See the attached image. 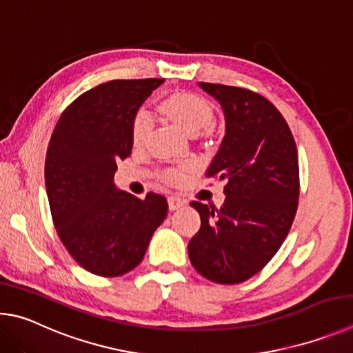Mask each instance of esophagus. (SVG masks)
I'll list each match as a JSON object with an SVG mask.
<instances>
[{
	"mask_svg": "<svg viewBox=\"0 0 353 353\" xmlns=\"http://www.w3.org/2000/svg\"><path fill=\"white\" fill-rule=\"evenodd\" d=\"M167 203H169L170 211H176V209H180L181 206H184V200H181L180 196H175V195L169 196V200H167Z\"/></svg>",
	"mask_w": 353,
	"mask_h": 353,
	"instance_id": "esophagus-1",
	"label": "esophagus"
}]
</instances>
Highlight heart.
<instances>
[{"label":"heart","instance_id":"heart-1","mask_svg":"<svg viewBox=\"0 0 353 353\" xmlns=\"http://www.w3.org/2000/svg\"><path fill=\"white\" fill-rule=\"evenodd\" d=\"M164 113L170 121L190 136L199 134L201 130L211 127L215 119L214 110L205 99L194 92H175L161 103ZM150 130V117L145 111H138L132 122V141L134 145H141ZM183 172L167 169L163 172V180L178 183L183 180Z\"/></svg>","mask_w":353,"mask_h":353}]
</instances>
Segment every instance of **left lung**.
<instances>
[{
  "label": "left lung",
  "instance_id": "left-lung-1",
  "mask_svg": "<svg viewBox=\"0 0 353 353\" xmlns=\"http://www.w3.org/2000/svg\"><path fill=\"white\" fill-rule=\"evenodd\" d=\"M225 111L226 134L206 172L225 181L221 208L192 201L201 217L189 259L206 279L240 283L281 248L299 203L298 148L281 111L251 90L199 83Z\"/></svg>",
  "mask_w": 353,
  "mask_h": 353
}]
</instances>
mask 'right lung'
<instances>
[{
	"instance_id": "right-lung-1",
	"label": "right lung",
	"mask_w": 353,
	"mask_h": 353,
	"mask_svg": "<svg viewBox=\"0 0 353 353\" xmlns=\"http://www.w3.org/2000/svg\"><path fill=\"white\" fill-rule=\"evenodd\" d=\"M164 79L110 80L80 94L49 141L45 183L59 237L80 267L102 277L138 267L167 217L165 196L114 188L116 163L132 153V122Z\"/></svg>"
}]
</instances>
